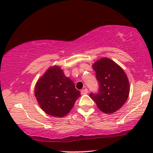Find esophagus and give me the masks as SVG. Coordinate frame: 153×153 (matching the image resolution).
<instances>
[{"label": "esophagus", "instance_id": "obj_1", "mask_svg": "<svg viewBox=\"0 0 153 153\" xmlns=\"http://www.w3.org/2000/svg\"><path fill=\"white\" fill-rule=\"evenodd\" d=\"M80 93H81V94H82V95L86 94H88V89H87V88L82 89L81 91H80Z\"/></svg>", "mask_w": 153, "mask_h": 153}]
</instances>
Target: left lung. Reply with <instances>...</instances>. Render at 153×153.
Segmentation results:
<instances>
[{
    "mask_svg": "<svg viewBox=\"0 0 153 153\" xmlns=\"http://www.w3.org/2000/svg\"><path fill=\"white\" fill-rule=\"evenodd\" d=\"M99 82L98 94H90L98 108L106 114L114 113L127 100L129 82L124 70L111 59L103 57L93 65Z\"/></svg>",
    "mask_w": 153,
    "mask_h": 153,
    "instance_id": "8db88e82",
    "label": "left lung"
}]
</instances>
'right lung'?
I'll list each match as a JSON object with an SVG mask.
<instances>
[{
  "mask_svg": "<svg viewBox=\"0 0 153 153\" xmlns=\"http://www.w3.org/2000/svg\"><path fill=\"white\" fill-rule=\"evenodd\" d=\"M34 94L42 109L56 117L68 114L80 96L74 82L59 66L47 69L36 82Z\"/></svg>",
  "mask_w": 153,
  "mask_h": 153,
  "instance_id": "obj_1",
  "label": "right lung"
}]
</instances>
